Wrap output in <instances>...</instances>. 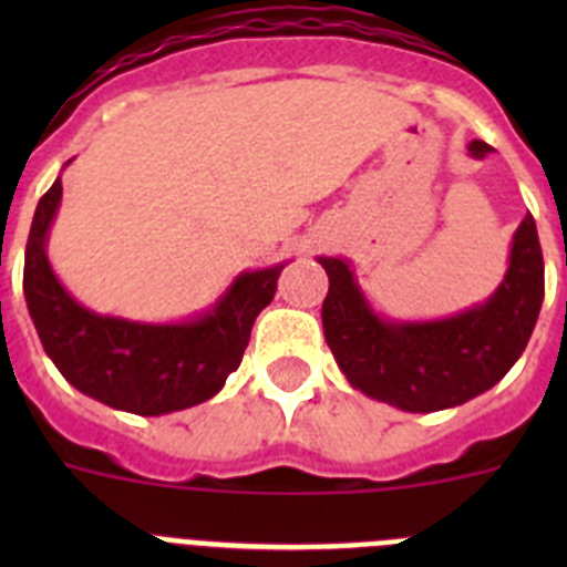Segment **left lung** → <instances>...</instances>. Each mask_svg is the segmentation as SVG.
I'll list each match as a JSON object with an SVG mask.
<instances>
[{
	"label": "left lung",
	"mask_w": 567,
	"mask_h": 567,
	"mask_svg": "<svg viewBox=\"0 0 567 567\" xmlns=\"http://www.w3.org/2000/svg\"><path fill=\"white\" fill-rule=\"evenodd\" d=\"M474 158L491 147L468 144ZM329 275L323 334L346 380L403 412H440L488 392L528 346L545 298L543 249L534 215L514 233L497 292L465 312L420 323L385 320L369 307L343 258H318Z\"/></svg>",
	"instance_id": "obj_1"
}]
</instances>
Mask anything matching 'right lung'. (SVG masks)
I'll list each match as a JSON object with an SVG mask.
<instances>
[{
  "label": "right lung",
  "mask_w": 567,
  "mask_h": 567,
  "mask_svg": "<svg viewBox=\"0 0 567 567\" xmlns=\"http://www.w3.org/2000/svg\"><path fill=\"white\" fill-rule=\"evenodd\" d=\"M62 178L39 198L24 247V300L48 358L68 383L118 412L158 417L215 398L240 365L255 318L269 307L284 264L240 272L224 298L184 323H138L84 309L50 267L48 233Z\"/></svg>",
  "instance_id": "obj_1"
}]
</instances>
